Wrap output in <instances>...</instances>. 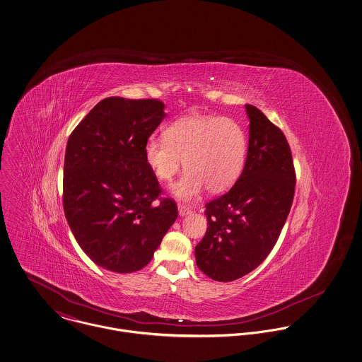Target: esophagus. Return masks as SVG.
<instances>
[{"instance_id": "obj_1", "label": "esophagus", "mask_w": 362, "mask_h": 362, "mask_svg": "<svg viewBox=\"0 0 362 362\" xmlns=\"http://www.w3.org/2000/svg\"><path fill=\"white\" fill-rule=\"evenodd\" d=\"M177 209H179V215H180V216L189 215V214L192 212L190 206H187V205H185V204H179V205H177Z\"/></svg>"}]
</instances>
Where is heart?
<instances>
[{"label":"heart","instance_id":"1","mask_svg":"<svg viewBox=\"0 0 362 362\" xmlns=\"http://www.w3.org/2000/svg\"><path fill=\"white\" fill-rule=\"evenodd\" d=\"M247 137L230 118L189 115L172 122L165 139L151 137L144 146V160L162 182H170L183 168L186 173L172 186L180 200H193L206 187L218 194L230 189L243 172Z\"/></svg>","mask_w":362,"mask_h":362}]
</instances>
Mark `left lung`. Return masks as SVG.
I'll use <instances>...</instances> for the list:
<instances>
[{"mask_svg":"<svg viewBox=\"0 0 362 362\" xmlns=\"http://www.w3.org/2000/svg\"><path fill=\"white\" fill-rule=\"evenodd\" d=\"M247 158L240 177L225 194L205 204L208 228L196 245V262L211 279L232 281L269 255L290 212L296 172L281 129L254 105Z\"/></svg>","mask_w":362,"mask_h":362,"instance_id":"obj_1","label":"left lung"}]
</instances>
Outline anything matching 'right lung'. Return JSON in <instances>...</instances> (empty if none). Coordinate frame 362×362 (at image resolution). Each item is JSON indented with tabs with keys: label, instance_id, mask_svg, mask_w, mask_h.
Instances as JSON below:
<instances>
[{
	"label": "right lung",
	"instance_id": "right-lung-1",
	"mask_svg": "<svg viewBox=\"0 0 362 362\" xmlns=\"http://www.w3.org/2000/svg\"><path fill=\"white\" fill-rule=\"evenodd\" d=\"M160 100L108 97L68 139L64 211L81 250L118 274L144 268L177 218V205L160 197L144 146L165 118Z\"/></svg>",
	"mask_w": 362,
	"mask_h": 362
}]
</instances>
